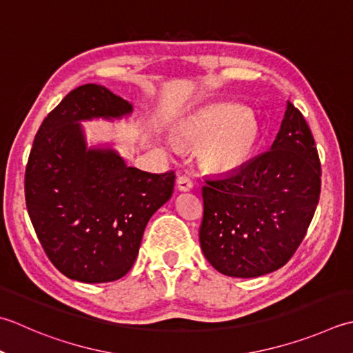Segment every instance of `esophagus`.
<instances>
[{"mask_svg":"<svg viewBox=\"0 0 353 353\" xmlns=\"http://www.w3.org/2000/svg\"><path fill=\"white\" fill-rule=\"evenodd\" d=\"M177 188H179V191H191L192 181L188 176H181L177 179Z\"/></svg>","mask_w":353,"mask_h":353,"instance_id":"1","label":"esophagus"}]
</instances>
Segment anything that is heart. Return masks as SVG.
I'll return each instance as SVG.
<instances>
[{
    "instance_id": "1",
    "label": "heart",
    "mask_w": 353,
    "mask_h": 353,
    "mask_svg": "<svg viewBox=\"0 0 353 353\" xmlns=\"http://www.w3.org/2000/svg\"><path fill=\"white\" fill-rule=\"evenodd\" d=\"M182 141L202 145L200 161L214 172H232L251 161L259 148L261 127L250 110L231 102L211 103L177 122Z\"/></svg>"
}]
</instances>
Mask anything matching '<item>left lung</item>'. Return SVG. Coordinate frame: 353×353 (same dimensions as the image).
Returning a JSON list of instances; mask_svg holds the SVG:
<instances>
[{"label": "left lung", "instance_id": "left-lung-1", "mask_svg": "<svg viewBox=\"0 0 353 353\" xmlns=\"http://www.w3.org/2000/svg\"><path fill=\"white\" fill-rule=\"evenodd\" d=\"M320 176L314 136L288 102L271 150L237 171L205 181L199 239L206 260L237 279L285 266L312 222Z\"/></svg>", "mask_w": 353, "mask_h": 353}]
</instances>
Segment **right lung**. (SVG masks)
Masks as SVG:
<instances>
[{
  "label": "right lung",
  "instance_id": "1",
  "mask_svg": "<svg viewBox=\"0 0 353 353\" xmlns=\"http://www.w3.org/2000/svg\"><path fill=\"white\" fill-rule=\"evenodd\" d=\"M131 113L128 101L85 84L59 102L34 136L24 181L27 211L47 257L72 280L122 279L148 220L174 190V171L151 174L128 167L110 143H87L81 122Z\"/></svg>",
  "mask_w": 353,
  "mask_h": 353
}]
</instances>
